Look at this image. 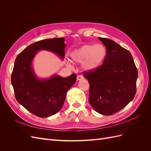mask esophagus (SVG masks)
<instances>
[{
    "mask_svg": "<svg viewBox=\"0 0 151 151\" xmlns=\"http://www.w3.org/2000/svg\"><path fill=\"white\" fill-rule=\"evenodd\" d=\"M84 79V77L82 76V75H78L77 77V81H80V80H82Z\"/></svg>",
    "mask_w": 151,
    "mask_h": 151,
    "instance_id": "esophagus-1",
    "label": "esophagus"
}]
</instances>
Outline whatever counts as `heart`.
Segmentation results:
<instances>
[{
  "instance_id": "b5f03b06",
  "label": "heart",
  "mask_w": 151,
  "mask_h": 151,
  "mask_svg": "<svg viewBox=\"0 0 151 151\" xmlns=\"http://www.w3.org/2000/svg\"><path fill=\"white\" fill-rule=\"evenodd\" d=\"M106 55V50L103 45L88 44L74 50L70 57L73 62L83 63L84 69L92 70L100 66Z\"/></svg>"
}]
</instances>
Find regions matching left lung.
<instances>
[{
	"instance_id": "8db88e82",
	"label": "left lung",
	"mask_w": 151,
	"mask_h": 151,
	"mask_svg": "<svg viewBox=\"0 0 151 151\" xmlns=\"http://www.w3.org/2000/svg\"><path fill=\"white\" fill-rule=\"evenodd\" d=\"M98 38L106 47V57L101 65L83 76L89 83V101L93 109L111 115L134 99L138 72L129 50L110 39Z\"/></svg>"
}]
</instances>
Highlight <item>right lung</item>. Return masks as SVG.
I'll list each match as a JSON object with an SVG mask.
<instances>
[{
    "mask_svg": "<svg viewBox=\"0 0 151 151\" xmlns=\"http://www.w3.org/2000/svg\"><path fill=\"white\" fill-rule=\"evenodd\" d=\"M63 38L45 39L30 45L17 56L11 75L17 102L38 117L52 116L60 111L68 90L74 84L76 74L67 77L54 76L40 80L31 68V62L38 50H47L64 58L65 44Z\"/></svg>",
    "mask_w": 151,
    "mask_h": 151,
    "instance_id": "obj_1",
    "label": "right lung"
}]
</instances>
